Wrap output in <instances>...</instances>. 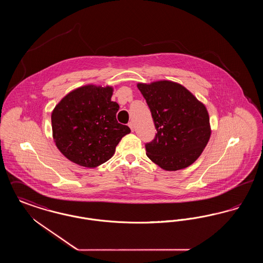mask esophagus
Masks as SVG:
<instances>
[{
	"label": "esophagus",
	"mask_w": 263,
	"mask_h": 263,
	"mask_svg": "<svg viewBox=\"0 0 263 263\" xmlns=\"http://www.w3.org/2000/svg\"><path fill=\"white\" fill-rule=\"evenodd\" d=\"M128 126L130 127L131 131L133 132V131H134V128H135V127H134V123H133V122H129V123H128Z\"/></svg>",
	"instance_id": "esophagus-1"
}]
</instances>
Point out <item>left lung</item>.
Returning <instances> with one entry per match:
<instances>
[{
	"label": "left lung",
	"instance_id": "obj_1",
	"mask_svg": "<svg viewBox=\"0 0 263 263\" xmlns=\"http://www.w3.org/2000/svg\"><path fill=\"white\" fill-rule=\"evenodd\" d=\"M157 129L146 143L152 162L165 171H178L194 163L210 135L208 111L188 89L171 81L138 84Z\"/></svg>",
	"mask_w": 263,
	"mask_h": 263
}]
</instances>
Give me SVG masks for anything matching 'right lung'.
I'll list each match as a JSON object with an SVG mask.
<instances>
[{
    "label": "right lung",
    "mask_w": 263,
    "mask_h": 263,
    "mask_svg": "<svg viewBox=\"0 0 263 263\" xmlns=\"http://www.w3.org/2000/svg\"><path fill=\"white\" fill-rule=\"evenodd\" d=\"M112 91L111 87H81L55 106L51 115L53 139L71 162L86 167L105 163L131 132L116 119L119 105L111 101Z\"/></svg>",
    "instance_id": "right-lung-1"
}]
</instances>
